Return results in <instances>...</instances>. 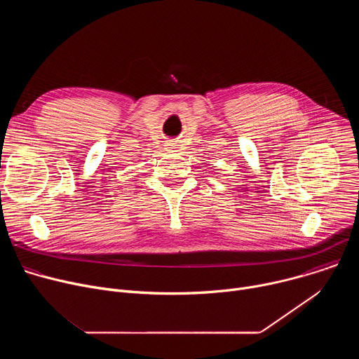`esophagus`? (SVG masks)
Returning a JSON list of instances; mask_svg holds the SVG:
<instances>
[{
    "label": "esophagus",
    "mask_w": 359,
    "mask_h": 359,
    "mask_svg": "<svg viewBox=\"0 0 359 359\" xmlns=\"http://www.w3.org/2000/svg\"><path fill=\"white\" fill-rule=\"evenodd\" d=\"M169 146H170V149H173V147H175V144H173V143H170Z\"/></svg>",
    "instance_id": "1"
}]
</instances>
